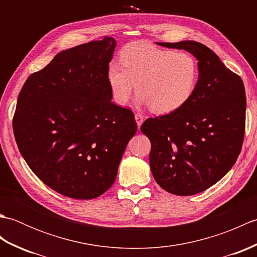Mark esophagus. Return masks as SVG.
<instances>
[{"label":"esophagus","mask_w":257,"mask_h":257,"mask_svg":"<svg viewBox=\"0 0 257 257\" xmlns=\"http://www.w3.org/2000/svg\"><path fill=\"white\" fill-rule=\"evenodd\" d=\"M135 119H136V121H137L138 128H139L140 125H141V123L144 122V116H143V114H141V113L137 112V113H135Z\"/></svg>","instance_id":"34e87169"}]
</instances>
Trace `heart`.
Listing matches in <instances>:
<instances>
[{"label": "heart", "mask_w": 257, "mask_h": 257, "mask_svg": "<svg viewBox=\"0 0 257 257\" xmlns=\"http://www.w3.org/2000/svg\"><path fill=\"white\" fill-rule=\"evenodd\" d=\"M120 63L110 64L107 78L116 103L124 106L135 88L140 102L156 113H171L187 105L200 77L198 61L187 52L166 50L146 42L122 48Z\"/></svg>", "instance_id": "obj_1"}]
</instances>
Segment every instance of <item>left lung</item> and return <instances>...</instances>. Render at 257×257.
Here are the masks:
<instances>
[{
	"label": "left lung",
	"instance_id": "8db88e82",
	"mask_svg": "<svg viewBox=\"0 0 257 257\" xmlns=\"http://www.w3.org/2000/svg\"><path fill=\"white\" fill-rule=\"evenodd\" d=\"M159 45L193 54L200 77L187 105L148 118L140 129L151 141L149 160L157 183L172 194L193 195L215 184L236 162L245 134L244 84L201 43Z\"/></svg>",
	"mask_w": 257,
	"mask_h": 257
}]
</instances>
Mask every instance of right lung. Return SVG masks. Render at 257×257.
Wrapping results in <instances>:
<instances>
[{"label":"right lung","instance_id":"add662e5","mask_svg":"<svg viewBox=\"0 0 257 257\" xmlns=\"http://www.w3.org/2000/svg\"><path fill=\"white\" fill-rule=\"evenodd\" d=\"M112 37L58 53L22 87L13 117L21 155L47 187L94 199L117 177L137 132L134 112L114 105L108 84Z\"/></svg>","mask_w":257,"mask_h":257}]
</instances>
